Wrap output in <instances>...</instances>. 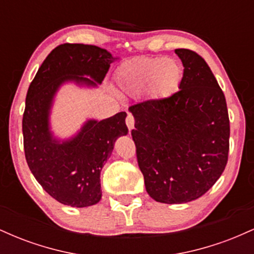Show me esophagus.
<instances>
[{
    "mask_svg": "<svg viewBox=\"0 0 254 254\" xmlns=\"http://www.w3.org/2000/svg\"><path fill=\"white\" fill-rule=\"evenodd\" d=\"M125 123H127V129H129V131L132 130L133 127H135V118H133V116L129 113L127 119H125Z\"/></svg>",
    "mask_w": 254,
    "mask_h": 254,
    "instance_id": "34e87169",
    "label": "esophagus"
}]
</instances>
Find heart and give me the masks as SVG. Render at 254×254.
<instances>
[{
    "label": "heart",
    "instance_id": "heart-1",
    "mask_svg": "<svg viewBox=\"0 0 254 254\" xmlns=\"http://www.w3.org/2000/svg\"><path fill=\"white\" fill-rule=\"evenodd\" d=\"M182 80V66L172 58L133 57L116 70V81L121 90L130 95L147 90L155 100L170 98L179 88Z\"/></svg>",
    "mask_w": 254,
    "mask_h": 254
}]
</instances>
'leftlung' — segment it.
<instances>
[{"instance_id":"obj_1","label":"left lung","mask_w":254,"mask_h":254,"mask_svg":"<svg viewBox=\"0 0 254 254\" xmlns=\"http://www.w3.org/2000/svg\"><path fill=\"white\" fill-rule=\"evenodd\" d=\"M176 54L184 65L179 92L129 107L145 190L166 204L203 196L222 174L229 151L228 110L216 78L194 51Z\"/></svg>"}]
</instances>
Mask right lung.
Returning <instances> with one entry per match:
<instances>
[{
    "mask_svg": "<svg viewBox=\"0 0 254 254\" xmlns=\"http://www.w3.org/2000/svg\"><path fill=\"white\" fill-rule=\"evenodd\" d=\"M116 58L105 49L62 44L45 58L26 95L22 118L26 161L37 182L60 203L84 208L101 199L100 172L116 139L127 133V113L89 119L71 138L60 141L50 130V110L65 82L97 87ZM90 77V79L84 78Z\"/></svg>",
    "mask_w": 254,
    "mask_h": 254,
    "instance_id": "1",
    "label": "right lung"
}]
</instances>
